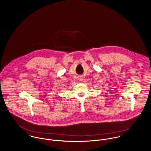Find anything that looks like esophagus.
Instances as JSON below:
<instances>
[{"mask_svg":"<svg viewBox=\"0 0 151 151\" xmlns=\"http://www.w3.org/2000/svg\"><path fill=\"white\" fill-rule=\"evenodd\" d=\"M78 80L79 81H82L83 80V77L82 76H78Z\"/></svg>","mask_w":151,"mask_h":151,"instance_id":"1","label":"esophagus"}]
</instances>
